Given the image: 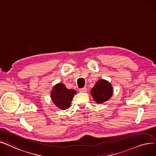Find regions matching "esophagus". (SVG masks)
Returning <instances> with one entry per match:
<instances>
[{
  "mask_svg": "<svg viewBox=\"0 0 156 156\" xmlns=\"http://www.w3.org/2000/svg\"><path fill=\"white\" fill-rule=\"evenodd\" d=\"M79 91L82 92V93H86L87 91V90L86 87H84L83 89H80V90H79Z\"/></svg>",
  "mask_w": 156,
  "mask_h": 156,
  "instance_id": "esophagus-1",
  "label": "esophagus"
}]
</instances>
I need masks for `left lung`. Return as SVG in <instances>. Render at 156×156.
<instances>
[{
  "instance_id": "1",
  "label": "left lung",
  "mask_w": 156,
  "mask_h": 156,
  "mask_svg": "<svg viewBox=\"0 0 156 156\" xmlns=\"http://www.w3.org/2000/svg\"><path fill=\"white\" fill-rule=\"evenodd\" d=\"M114 92L113 87L110 82L105 79H100L91 90V94L94 101L103 103L112 97Z\"/></svg>"
}]
</instances>
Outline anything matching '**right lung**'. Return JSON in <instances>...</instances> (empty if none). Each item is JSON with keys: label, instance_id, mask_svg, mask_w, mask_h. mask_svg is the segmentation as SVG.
Returning a JSON list of instances; mask_svg holds the SVG:
<instances>
[{"label": "right lung", "instance_id": "obj_1", "mask_svg": "<svg viewBox=\"0 0 156 156\" xmlns=\"http://www.w3.org/2000/svg\"><path fill=\"white\" fill-rule=\"evenodd\" d=\"M77 92L69 90L63 83H58L54 86L51 91V98L58 108L66 110L70 107L72 100Z\"/></svg>", "mask_w": 156, "mask_h": 156}]
</instances>
